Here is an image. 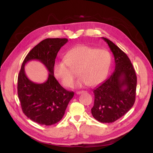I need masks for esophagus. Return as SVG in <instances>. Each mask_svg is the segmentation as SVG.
<instances>
[{"label":"esophagus","mask_w":153,"mask_h":153,"mask_svg":"<svg viewBox=\"0 0 153 153\" xmlns=\"http://www.w3.org/2000/svg\"><path fill=\"white\" fill-rule=\"evenodd\" d=\"M86 91H77L76 93L77 94V95H80V94H82L83 93H85Z\"/></svg>","instance_id":"obj_1"}]
</instances>
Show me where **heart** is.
I'll list each match as a JSON object with an SVG mask.
<instances>
[{
	"label": "heart",
	"mask_w": 153,
	"mask_h": 153,
	"mask_svg": "<svg viewBox=\"0 0 153 153\" xmlns=\"http://www.w3.org/2000/svg\"><path fill=\"white\" fill-rule=\"evenodd\" d=\"M112 63V57L105 49L79 45L68 51L64 60L55 64L54 75L62 85L72 86L77 70L79 77L76 86L97 85L106 79Z\"/></svg>",
	"instance_id": "heart-1"
}]
</instances>
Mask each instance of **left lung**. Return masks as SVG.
Instances as JSON below:
<instances>
[{
    "instance_id": "obj_1",
    "label": "left lung",
    "mask_w": 153,
    "mask_h": 153,
    "mask_svg": "<svg viewBox=\"0 0 153 153\" xmlns=\"http://www.w3.org/2000/svg\"><path fill=\"white\" fill-rule=\"evenodd\" d=\"M102 39L113 53L115 70L108 79L93 90L95 100L91 114L100 122L112 123L124 116L134 106L137 76L124 52L108 39Z\"/></svg>"
}]
</instances>
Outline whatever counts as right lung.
Instances as JSON below:
<instances>
[{
  "instance_id": "right-lung-1",
  "label": "right lung",
  "mask_w": 153,
  "mask_h": 153,
  "mask_svg": "<svg viewBox=\"0 0 153 153\" xmlns=\"http://www.w3.org/2000/svg\"><path fill=\"white\" fill-rule=\"evenodd\" d=\"M66 38H48L30 51L23 62L18 77V95L23 112L39 124L51 126L62 118L74 93L62 87L54 76L56 55L66 44ZM32 59L43 63L50 72L48 80L35 84L29 80L24 70L25 64Z\"/></svg>"
}]
</instances>
